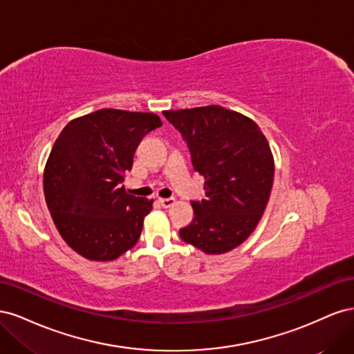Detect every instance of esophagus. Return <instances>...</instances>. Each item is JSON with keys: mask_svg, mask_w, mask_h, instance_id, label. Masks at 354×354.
Here are the masks:
<instances>
[{"mask_svg": "<svg viewBox=\"0 0 354 354\" xmlns=\"http://www.w3.org/2000/svg\"><path fill=\"white\" fill-rule=\"evenodd\" d=\"M158 202L160 203V207L169 208V207H173V205H174V203H176V199H174V198H159V199H158Z\"/></svg>", "mask_w": 354, "mask_h": 354, "instance_id": "34e87169", "label": "esophagus"}]
</instances>
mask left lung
Wrapping results in <instances>:
<instances>
[{"label":"left lung","instance_id":"1","mask_svg":"<svg viewBox=\"0 0 354 354\" xmlns=\"http://www.w3.org/2000/svg\"><path fill=\"white\" fill-rule=\"evenodd\" d=\"M186 140L194 169L205 178V199L180 238L208 255L238 248L261 220L270 198L274 159L251 118L218 104L165 111Z\"/></svg>","mask_w":354,"mask_h":354}]
</instances>
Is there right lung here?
<instances>
[{"instance_id": "1", "label": "right lung", "mask_w": 354, "mask_h": 354, "mask_svg": "<svg viewBox=\"0 0 354 354\" xmlns=\"http://www.w3.org/2000/svg\"><path fill=\"white\" fill-rule=\"evenodd\" d=\"M162 125L149 112L100 109L63 128L44 168V195L55 226L71 248L93 261L131 250L153 199L122 186L142 138Z\"/></svg>"}]
</instances>
